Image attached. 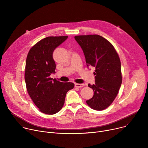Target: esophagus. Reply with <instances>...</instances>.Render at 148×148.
Returning a JSON list of instances; mask_svg holds the SVG:
<instances>
[{"instance_id": "34e87169", "label": "esophagus", "mask_w": 148, "mask_h": 148, "mask_svg": "<svg viewBox=\"0 0 148 148\" xmlns=\"http://www.w3.org/2000/svg\"><path fill=\"white\" fill-rule=\"evenodd\" d=\"M84 86V84H75V87L77 88H81Z\"/></svg>"}]
</instances>
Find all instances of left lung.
<instances>
[{
    "mask_svg": "<svg viewBox=\"0 0 148 148\" xmlns=\"http://www.w3.org/2000/svg\"><path fill=\"white\" fill-rule=\"evenodd\" d=\"M74 38L83 51L87 66L95 68V84H88L94 95L86 102L93 110H103L112 103L122 84L119 56L110 42L99 35L76 36Z\"/></svg>",
    "mask_w": 148,
    "mask_h": 148,
    "instance_id": "8db88e82",
    "label": "left lung"
}]
</instances>
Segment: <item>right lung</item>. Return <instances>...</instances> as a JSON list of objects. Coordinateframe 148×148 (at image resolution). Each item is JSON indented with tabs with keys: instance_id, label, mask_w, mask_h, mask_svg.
Returning a JSON list of instances; mask_svg holds the SVG:
<instances>
[{
	"instance_id": "right-lung-1",
	"label": "right lung",
	"mask_w": 148,
	"mask_h": 148,
	"mask_svg": "<svg viewBox=\"0 0 148 148\" xmlns=\"http://www.w3.org/2000/svg\"><path fill=\"white\" fill-rule=\"evenodd\" d=\"M68 36H50L33 46L27 56L25 82L27 92L34 104L44 114L59 112L64 103L67 92L73 89V82H62L50 77L56 68L53 53Z\"/></svg>"
}]
</instances>
